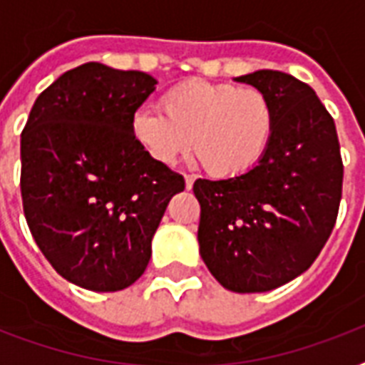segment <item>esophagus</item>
<instances>
[{"label": "esophagus", "mask_w": 365, "mask_h": 365, "mask_svg": "<svg viewBox=\"0 0 365 365\" xmlns=\"http://www.w3.org/2000/svg\"><path fill=\"white\" fill-rule=\"evenodd\" d=\"M193 183H195L193 174H185V187L191 189V187H193Z\"/></svg>", "instance_id": "34e87169"}]
</instances>
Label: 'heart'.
<instances>
[{
    "instance_id": "1",
    "label": "heart",
    "mask_w": 365,
    "mask_h": 365,
    "mask_svg": "<svg viewBox=\"0 0 365 365\" xmlns=\"http://www.w3.org/2000/svg\"><path fill=\"white\" fill-rule=\"evenodd\" d=\"M160 111L138 110L130 130L160 165L176 163L191 142L212 176L229 180L254 170L271 145L277 113L255 87L187 79L160 96Z\"/></svg>"
}]
</instances>
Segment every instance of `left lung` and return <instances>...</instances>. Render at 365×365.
<instances>
[{
  "instance_id": "left-lung-1",
  "label": "left lung",
  "mask_w": 365,
  "mask_h": 365,
  "mask_svg": "<svg viewBox=\"0 0 365 365\" xmlns=\"http://www.w3.org/2000/svg\"><path fill=\"white\" fill-rule=\"evenodd\" d=\"M237 81L265 91L277 125L254 170L197 180L199 248L223 288L269 292L314 263L339 214L343 159L334 117L307 83L277 70Z\"/></svg>"
}]
</instances>
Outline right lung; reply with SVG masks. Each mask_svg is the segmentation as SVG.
Instances as JSON below:
<instances>
[{
    "instance_id": "right-lung-1",
    "label": "right lung",
    "mask_w": 365,
    "mask_h": 365,
    "mask_svg": "<svg viewBox=\"0 0 365 365\" xmlns=\"http://www.w3.org/2000/svg\"><path fill=\"white\" fill-rule=\"evenodd\" d=\"M153 77L87 62L37 96L20 138V193L30 233L66 280L117 292L142 277L182 174L134 140L132 115Z\"/></svg>"
}]
</instances>
